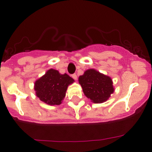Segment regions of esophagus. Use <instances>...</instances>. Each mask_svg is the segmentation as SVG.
Here are the masks:
<instances>
[{
    "label": "esophagus",
    "mask_w": 152,
    "mask_h": 152,
    "mask_svg": "<svg viewBox=\"0 0 152 152\" xmlns=\"http://www.w3.org/2000/svg\"><path fill=\"white\" fill-rule=\"evenodd\" d=\"M72 77H73V79H74L75 80H77V75H76V73H74V74L72 75Z\"/></svg>",
    "instance_id": "34e87169"
}]
</instances>
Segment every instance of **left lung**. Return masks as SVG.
Masks as SVG:
<instances>
[{
    "label": "left lung",
    "mask_w": 152,
    "mask_h": 152,
    "mask_svg": "<svg viewBox=\"0 0 152 152\" xmlns=\"http://www.w3.org/2000/svg\"><path fill=\"white\" fill-rule=\"evenodd\" d=\"M84 94L94 103L107 101L114 88L111 78L94 69H89L79 77Z\"/></svg>",
    "instance_id": "left-lung-1"
}]
</instances>
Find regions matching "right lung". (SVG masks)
I'll list each match as a JSON object with an SVG mask.
<instances>
[{
  "label": "right lung",
  "instance_id": "obj_1",
  "mask_svg": "<svg viewBox=\"0 0 152 152\" xmlns=\"http://www.w3.org/2000/svg\"><path fill=\"white\" fill-rule=\"evenodd\" d=\"M74 79L64 73L61 74L54 69H50L43 76L35 81L34 89L37 97L50 105H58L65 97L67 87Z\"/></svg>",
  "mask_w": 152,
  "mask_h": 152
}]
</instances>
